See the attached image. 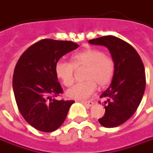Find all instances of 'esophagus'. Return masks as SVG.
Segmentation results:
<instances>
[{"instance_id": "34e87169", "label": "esophagus", "mask_w": 153, "mask_h": 153, "mask_svg": "<svg viewBox=\"0 0 153 153\" xmlns=\"http://www.w3.org/2000/svg\"><path fill=\"white\" fill-rule=\"evenodd\" d=\"M80 102L84 103V105H87V106H93L94 105V102H92V101H80Z\"/></svg>"}]
</instances>
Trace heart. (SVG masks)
<instances>
[{
	"instance_id": "b5f03b06",
	"label": "heart",
	"mask_w": 153,
	"mask_h": 153,
	"mask_svg": "<svg viewBox=\"0 0 153 153\" xmlns=\"http://www.w3.org/2000/svg\"><path fill=\"white\" fill-rule=\"evenodd\" d=\"M84 69V81L74 85L67 91L68 97L85 99L95 91L97 85L104 88L113 79L115 64L113 58L98 49H88L72 56V63L59 60L55 65V73L62 84L70 87L74 81V69Z\"/></svg>"
}]
</instances>
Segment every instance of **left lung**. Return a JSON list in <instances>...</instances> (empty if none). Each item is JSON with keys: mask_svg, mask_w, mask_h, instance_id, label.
Returning a JSON list of instances; mask_svg holds the SVG:
<instances>
[{"mask_svg": "<svg viewBox=\"0 0 153 153\" xmlns=\"http://www.w3.org/2000/svg\"><path fill=\"white\" fill-rule=\"evenodd\" d=\"M88 43L107 47L115 64L112 83L100 96L108 100L103 102L105 114L99 119L103 127L115 128L128 120L142 101L146 87L143 63L131 45L114 36L90 39Z\"/></svg>", "mask_w": 153, "mask_h": 153, "instance_id": "8db88e82", "label": "left lung"}]
</instances>
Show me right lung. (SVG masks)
Instances as JSON below:
<instances>
[{"label":"right lung","mask_w":153,"mask_h":153,"mask_svg":"<svg viewBox=\"0 0 153 153\" xmlns=\"http://www.w3.org/2000/svg\"><path fill=\"white\" fill-rule=\"evenodd\" d=\"M78 47L73 41L44 39L29 47L17 62L12 81L17 107L25 120L39 131L58 129L74 102L54 98L63 93L55 65Z\"/></svg>","instance_id":"obj_1"}]
</instances>
